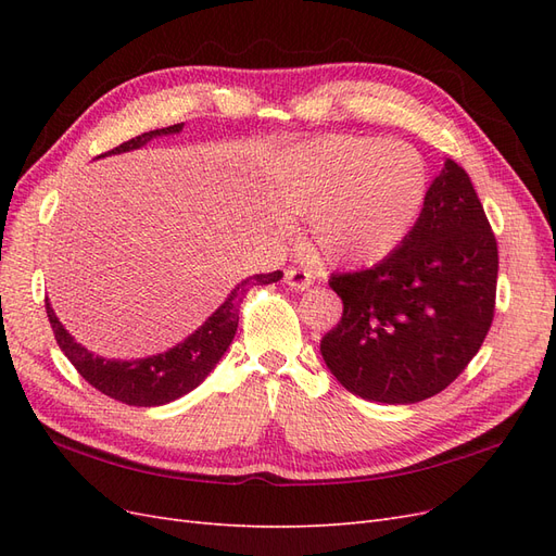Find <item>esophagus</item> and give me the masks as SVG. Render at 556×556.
I'll return each mask as SVG.
<instances>
[{
    "label": "esophagus",
    "mask_w": 556,
    "mask_h": 556,
    "mask_svg": "<svg viewBox=\"0 0 556 556\" xmlns=\"http://www.w3.org/2000/svg\"><path fill=\"white\" fill-rule=\"evenodd\" d=\"M285 282L290 285L292 290H296V292H306L311 285H313V274L311 271H306V268H288V271H285Z\"/></svg>",
    "instance_id": "34e87169"
}]
</instances>
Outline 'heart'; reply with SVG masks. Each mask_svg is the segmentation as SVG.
Listing matches in <instances>:
<instances>
[{"mask_svg": "<svg viewBox=\"0 0 556 556\" xmlns=\"http://www.w3.org/2000/svg\"><path fill=\"white\" fill-rule=\"evenodd\" d=\"M427 185V164L413 146L327 134L280 155L274 201L282 215H308L311 245L325 262L362 266L406 239Z\"/></svg>", "mask_w": 556, "mask_h": 556, "instance_id": "obj_1", "label": "heart"}]
</instances>
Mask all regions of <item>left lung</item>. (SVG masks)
<instances>
[{
    "mask_svg": "<svg viewBox=\"0 0 556 556\" xmlns=\"http://www.w3.org/2000/svg\"><path fill=\"white\" fill-rule=\"evenodd\" d=\"M498 248L468 174L445 160L396 250L366 271L333 274L343 317L319 352L348 392L417 403L478 355L494 319Z\"/></svg>",
    "mask_w": 556,
    "mask_h": 556,
    "instance_id": "8db88e82",
    "label": "left lung"
}]
</instances>
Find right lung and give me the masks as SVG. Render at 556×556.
I'll return each instance as SVG.
<instances>
[{
	"label": "right lung",
	"mask_w": 556,
	"mask_h": 556,
	"mask_svg": "<svg viewBox=\"0 0 556 556\" xmlns=\"http://www.w3.org/2000/svg\"><path fill=\"white\" fill-rule=\"evenodd\" d=\"M182 129V123L146 131L141 137H134L117 148L109 150V153L99 155H121L129 153V150L143 148L148 141L157 137H166V134H178ZM282 278L280 271L274 274H257L241 280L231 294L225 299V304L217 308L204 325H201L188 339L180 341L178 345L169 348L166 352L153 357L143 359H104L99 355H92L88 348L74 341V336L64 329V325L58 319L55 311L50 308L46 299V313L50 319V327H53L55 341L62 348V352L70 359L76 371L86 378L94 390L102 394L127 403V406H164V403H172L194 387L206 380V376L213 371L215 364L223 359L229 343L233 341V333L239 327V308L245 292L252 285H271Z\"/></svg>",
	"instance_id": "1"
}]
</instances>
